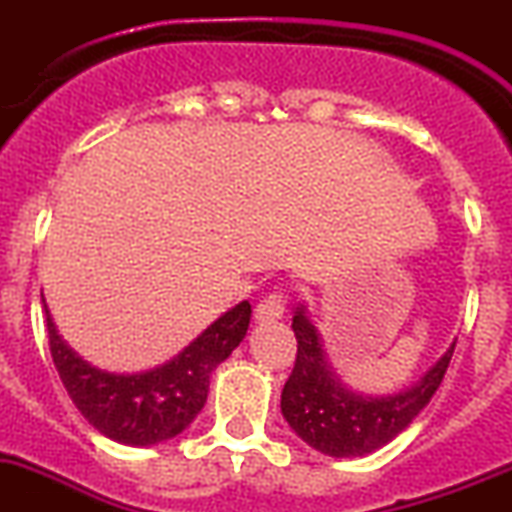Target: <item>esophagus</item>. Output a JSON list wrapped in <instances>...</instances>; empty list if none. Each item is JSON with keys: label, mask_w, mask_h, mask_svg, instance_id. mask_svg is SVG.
<instances>
[{"label": "esophagus", "mask_w": 512, "mask_h": 512, "mask_svg": "<svg viewBox=\"0 0 512 512\" xmlns=\"http://www.w3.org/2000/svg\"><path fill=\"white\" fill-rule=\"evenodd\" d=\"M283 311H286V296L281 291H273L255 306V319L257 322H275L283 317Z\"/></svg>", "instance_id": "34e87169"}]
</instances>
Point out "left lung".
I'll use <instances>...</instances> for the list:
<instances>
[{
    "mask_svg": "<svg viewBox=\"0 0 512 512\" xmlns=\"http://www.w3.org/2000/svg\"><path fill=\"white\" fill-rule=\"evenodd\" d=\"M293 332L299 342L296 366L281 394V412L301 441L317 448L324 456L355 459L394 441L441 386L451 363V348L435 361L407 389L397 394H361L342 384L330 358L324 353L319 330L311 324L306 306L293 311Z\"/></svg>",
    "mask_w": 512,
    "mask_h": 512,
    "instance_id": "obj_1",
    "label": "left lung"
}]
</instances>
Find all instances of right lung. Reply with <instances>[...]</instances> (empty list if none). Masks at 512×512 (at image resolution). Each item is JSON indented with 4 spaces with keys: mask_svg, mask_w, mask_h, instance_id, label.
I'll return each instance as SVG.
<instances>
[{
    "mask_svg": "<svg viewBox=\"0 0 512 512\" xmlns=\"http://www.w3.org/2000/svg\"><path fill=\"white\" fill-rule=\"evenodd\" d=\"M250 317V301H242L164 366L141 373H110L82 361L66 345L46 306L53 366L71 402L92 428L126 446H154L188 428L206 404L211 373L244 340Z\"/></svg>",
    "mask_w": 512,
    "mask_h": 512,
    "instance_id": "obj_1",
    "label": "right lung"
}]
</instances>
